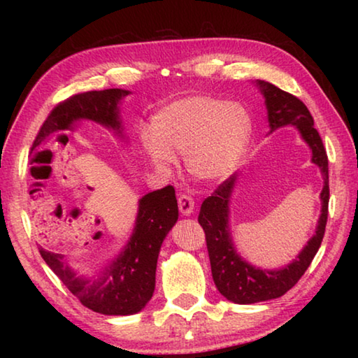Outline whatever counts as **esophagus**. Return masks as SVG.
<instances>
[{
  "label": "esophagus",
  "mask_w": 358,
  "mask_h": 358,
  "mask_svg": "<svg viewBox=\"0 0 358 358\" xmlns=\"http://www.w3.org/2000/svg\"><path fill=\"white\" fill-rule=\"evenodd\" d=\"M178 208L181 211V215L189 216L194 210V199L189 196V194H180L178 196Z\"/></svg>",
  "instance_id": "34e87169"
}]
</instances>
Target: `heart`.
I'll return each mask as SVG.
<instances>
[{"mask_svg":"<svg viewBox=\"0 0 358 358\" xmlns=\"http://www.w3.org/2000/svg\"><path fill=\"white\" fill-rule=\"evenodd\" d=\"M251 118L243 107L211 96H191L162 108L155 126L142 131L145 153L169 167L183 151L186 171L202 181L226 178L240 164L251 141Z\"/></svg>","mask_w":358,"mask_h":358,"instance_id":"heart-1","label":"heart"}]
</instances>
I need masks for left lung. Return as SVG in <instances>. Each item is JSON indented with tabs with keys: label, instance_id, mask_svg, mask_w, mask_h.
<instances>
[{
	"label": "left lung",
	"instance_id": "8db88e82",
	"mask_svg": "<svg viewBox=\"0 0 358 358\" xmlns=\"http://www.w3.org/2000/svg\"><path fill=\"white\" fill-rule=\"evenodd\" d=\"M260 92L265 98L266 113H268L270 132L282 126H296L313 151L311 161L317 164L324 177V187L320 192L322 201V213H320L316 234L313 235L308 245L289 265L281 270H260L245 262L235 251L232 237L229 229V199L232 194L235 175H230L227 180L216 187L215 192L207 197L199 213L201 224L211 264V275L220 292L227 300L238 305H251V303L278 299L292 289L300 278L305 275L308 266L313 262L314 256L322 243L327 216H329V157L324 148L322 138L317 129L314 128V120L308 107L295 98L294 94L282 92L273 83L259 80Z\"/></svg>",
	"mask_w": 358,
	"mask_h": 358
}]
</instances>
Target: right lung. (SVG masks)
<instances>
[{
    "instance_id": "obj_1",
    "label": "right lung",
    "mask_w": 358,
    "mask_h": 358,
    "mask_svg": "<svg viewBox=\"0 0 358 358\" xmlns=\"http://www.w3.org/2000/svg\"><path fill=\"white\" fill-rule=\"evenodd\" d=\"M129 92L120 88L72 94L53 107L33 142V148L44 143L53 132L71 129L77 120H92L121 134L120 101ZM178 220V203L173 186L148 192L138 201V213L132 237L113 260L96 276H78L63 260L62 254L39 248L50 266L71 294L94 313L107 316L136 314L147 305L155 292L156 264L162 241Z\"/></svg>"
}]
</instances>
